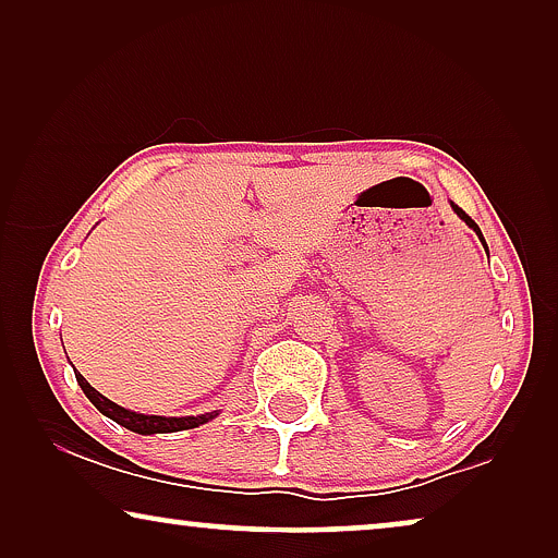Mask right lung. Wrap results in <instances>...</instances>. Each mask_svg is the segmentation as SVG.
<instances>
[{"label": "right lung", "mask_w": 558, "mask_h": 558, "mask_svg": "<svg viewBox=\"0 0 558 558\" xmlns=\"http://www.w3.org/2000/svg\"><path fill=\"white\" fill-rule=\"evenodd\" d=\"M78 378V386L83 388V393L88 396L90 403L101 411L104 416L113 418V422L126 426L129 432H136V434H170V432H182V429H195V426H201L213 418L216 414H201V416H149V414H136L132 409H124L119 407V403H113L106 399L96 391V388H90L86 384V378L83 376H75Z\"/></svg>", "instance_id": "right-lung-1"}]
</instances>
